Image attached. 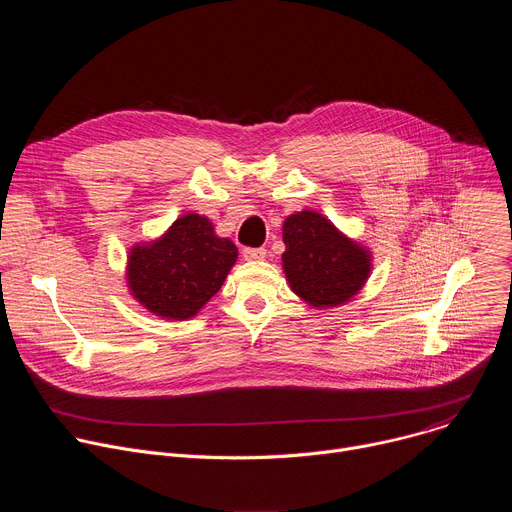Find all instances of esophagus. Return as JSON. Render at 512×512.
<instances>
[{"label":"esophagus","instance_id":"esophagus-1","mask_svg":"<svg viewBox=\"0 0 512 512\" xmlns=\"http://www.w3.org/2000/svg\"><path fill=\"white\" fill-rule=\"evenodd\" d=\"M265 255H267V251L263 247H245L243 249V257L247 261H261V259H265Z\"/></svg>","mask_w":512,"mask_h":512}]
</instances>
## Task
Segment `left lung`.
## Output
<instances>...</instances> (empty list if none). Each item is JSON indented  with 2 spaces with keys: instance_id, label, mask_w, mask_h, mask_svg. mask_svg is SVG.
<instances>
[{
  "instance_id": "8db88e82",
  "label": "left lung",
  "mask_w": 512,
  "mask_h": 512,
  "mask_svg": "<svg viewBox=\"0 0 512 512\" xmlns=\"http://www.w3.org/2000/svg\"><path fill=\"white\" fill-rule=\"evenodd\" d=\"M283 243L289 287L314 308L348 302L369 277L371 255L314 210L285 218Z\"/></svg>"
}]
</instances>
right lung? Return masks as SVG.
Masks as SVG:
<instances>
[{"instance_id": "1", "label": "right lung", "mask_w": 512, "mask_h": 512, "mask_svg": "<svg viewBox=\"0 0 512 512\" xmlns=\"http://www.w3.org/2000/svg\"><path fill=\"white\" fill-rule=\"evenodd\" d=\"M237 253L233 241L216 237L206 216L184 214L156 243L131 249L129 289L152 314L186 320L223 287Z\"/></svg>"}]
</instances>
